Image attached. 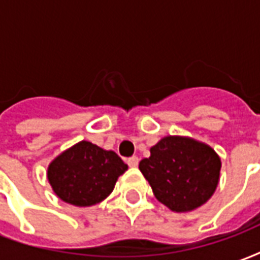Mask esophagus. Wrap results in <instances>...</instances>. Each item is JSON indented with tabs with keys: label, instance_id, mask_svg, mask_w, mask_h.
Segmentation results:
<instances>
[{
	"label": "esophagus",
	"instance_id": "34e87169",
	"mask_svg": "<svg viewBox=\"0 0 260 260\" xmlns=\"http://www.w3.org/2000/svg\"><path fill=\"white\" fill-rule=\"evenodd\" d=\"M126 163H128L129 167H136V166L139 164V158L136 157V156H132V157H129L126 160Z\"/></svg>",
	"mask_w": 260,
	"mask_h": 260
}]
</instances>
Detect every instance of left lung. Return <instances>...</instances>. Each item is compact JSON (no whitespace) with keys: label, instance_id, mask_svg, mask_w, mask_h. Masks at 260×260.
I'll list each match as a JSON object with an SVG mask.
<instances>
[{"label":"left lung","instance_id":"8db88e82","mask_svg":"<svg viewBox=\"0 0 260 260\" xmlns=\"http://www.w3.org/2000/svg\"><path fill=\"white\" fill-rule=\"evenodd\" d=\"M220 169L212 147L186 136H166L139 163L156 199L177 213L195 210L212 198Z\"/></svg>","mask_w":260,"mask_h":260}]
</instances>
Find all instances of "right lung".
Returning a JSON list of instances; mask_svg holds the SVG:
<instances>
[{
  "label": "right lung",
  "mask_w": 260,
  "mask_h": 260,
  "mask_svg": "<svg viewBox=\"0 0 260 260\" xmlns=\"http://www.w3.org/2000/svg\"><path fill=\"white\" fill-rule=\"evenodd\" d=\"M126 170L115 152L82 141L54 158L47 178L61 201L86 207L104 201Z\"/></svg>",
  "instance_id": "obj_1"
}]
</instances>
